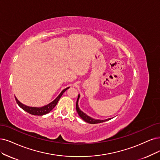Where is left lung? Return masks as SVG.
Masks as SVG:
<instances>
[{"mask_svg":"<svg viewBox=\"0 0 160 160\" xmlns=\"http://www.w3.org/2000/svg\"><path fill=\"white\" fill-rule=\"evenodd\" d=\"M80 98V95H78V99H77V101H76V111L78 114L79 115V116L82 118V119H83L84 121H86V122L88 123H90V124H97V123H100V122H103L105 121H109L110 119H111V118L110 119H105V120H100V119H94L93 118L89 117L88 115H87L86 113H84L83 111H82L79 107H78V100Z\"/></svg>","mask_w":160,"mask_h":160,"instance_id":"obj_1","label":"left lung"}]
</instances>
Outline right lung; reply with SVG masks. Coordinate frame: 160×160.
Instances as JSON below:
<instances>
[{
    "label": "right lung",
    "mask_w": 160,
    "mask_h": 160,
    "mask_svg": "<svg viewBox=\"0 0 160 160\" xmlns=\"http://www.w3.org/2000/svg\"><path fill=\"white\" fill-rule=\"evenodd\" d=\"M68 88H69V87L64 89L61 92V93L57 96V98L55 100H53L52 102H51L49 104H47V105L43 106V107H41V108L29 107V106H27L24 104L20 102H19L16 97H15V99H16V103H18V105L23 110H24L25 111L28 112V113H29V114H32L33 115H40L41 116V115H43L49 113L51 111H52V109L54 108L56 106V105L57 104L58 100L60 99V98H61L63 93L67 90H68Z\"/></svg>",
    "instance_id": "obj_1"
}]
</instances>
